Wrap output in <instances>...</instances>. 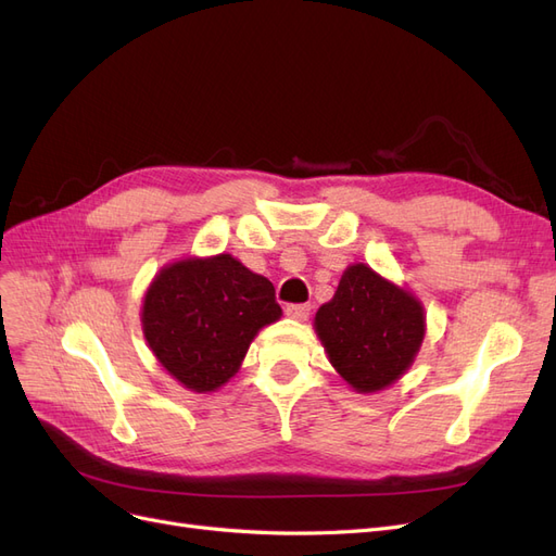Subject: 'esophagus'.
Wrapping results in <instances>:
<instances>
[{"label":"esophagus","instance_id":"obj_1","mask_svg":"<svg viewBox=\"0 0 556 556\" xmlns=\"http://www.w3.org/2000/svg\"><path fill=\"white\" fill-rule=\"evenodd\" d=\"M285 313L294 319H306L311 315V306L308 304H290L288 308H285Z\"/></svg>","mask_w":556,"mask_h":556}]
</instances>
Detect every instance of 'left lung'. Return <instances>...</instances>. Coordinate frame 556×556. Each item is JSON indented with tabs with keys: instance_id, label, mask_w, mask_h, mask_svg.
Instances as JSON below:
<instances>
[{
	"instance_id": "8db88e82",
	"label": "left lung",
	"mask_w": 556,
	"mask_h": 556,
	"mask_svg": "<svg viewBox=\"0 0 556 556\" xmlns=\"http://www.w3.org/2000/svg\"><path fill=\"white\" fill-rule=\"evenodd\" d=\"M315 329L336 371L357 392H376L413 364L425 339V313L408 292L355 264L317 311Z\"/></svg>"
}]
</instances>
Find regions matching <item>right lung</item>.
I'll return each instance as SVG.
<instances>
[{"instance_id": "1", "label": "right lung", "mask_w": 556, "mask_h": 556, "mask_svg": "<svg viewBox=\"0 0 556 556\" xmlns=\"http://www.w3.org/2000/svg\"><path fill=\"white\" fill-rule=\"evenodd\" d=\"M280 317L274 285L231 255L166 266L143 301L150 350L192 392H213L239 371L250 341Z\"/></svg>"}]
</instances>
